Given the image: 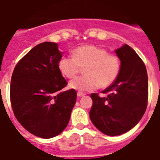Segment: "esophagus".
<instances>
[{"instance_id": "esophagus-1", "label": "esophagus", "mask_w": 160, "mask_h": 160, "mask_svg": "<svg viewBox=\"0 0 160 160\" xmlns=\"http://www.w3.org/2000/svg\"><path fill=\"white\" fill-rule=\"evenodd\" d=\"M77 96L78 97H83V96H85V94H84V93H81V92H78Z\"/></svg>"}]
</instances>
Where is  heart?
<instances>
[{
    "mask_svg": "<svg viewBox=\"0 0 160 160\" xmlns=\"http://www.w3.org/2000/svg\"><path fill=\"white\" fill-rule=\"evenodd\" d=\"M85 66V75L71 80L69 83L70 89L89 91L98 85L107 87L116 80L120 70V62L116 55L108 54L105 49L92 45L79 46L73 51V56H63L58 63L61 74L69 79L75 77L80 67Z\"/></svg>",
    "mask_w": 160,
    "mask_h": 160,
    "instance_id": "heart-1",
    "label": "heart"
}]
</instances>
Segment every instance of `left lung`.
I'll use <instances>...</instances> for the list:
<instances>
[{
	"label": "left lung",
	"mask_w": 160,
	"mask_h": 160,
	"mask_svg": "<svg viewBox=\"0 0 160 160\" xmlns=\"http://www.w3.org/2000/svg\"><path fill=\"white\" fill-rule=\"evenodd\" d=\"M120 60L119 75L103 93L91 94L90 120L103 134L116 136L126 133L139 122L148 102V75L144 62L126 44L115 50Z\"/></svg>",
	"instance_id": "8db88e82"
}]
</instances>
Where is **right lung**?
Listing matches in <instances>:
<instances>
[{
    "mask_svg": "<svg viewBox=\"0 0 160 160\" xmlns=\"http://www.w3.org/2000/svg\"><path fill=\"white\" fill-rule=\"evenodd\" d=\"M62 52L58 44L43 42L32 48L15 67L11 81V102L19 123L43 139L60 134L70 121L76 101L58 67Z\"/></svg>",
    "mask_w": 160,
    "mask_h": 160,
    "instance_id": "obj_1",
    "label": "right lung"
}]
</instances>
